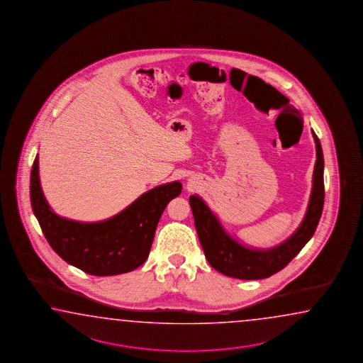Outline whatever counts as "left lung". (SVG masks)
Masks as SVG:
<instances>
[{"instance_id":"8db88e82","label":"left lung","mask_w":363,"mask_h":363,"mask_svg":"<svg viewBox=\"0 0 363 363\" xmlns=\"http://www.w3.org/2000/svg\"><path fill=\"white\" fill-rule=\"evenodd\" d=\"M317 160L313 171L312 193L306 216L296 232L272 249H250L228 235L216 215L199 196H191L194 224L207 262L213 269L228 277L238 279H262L284 269L312 238L323 210V153L318 136L312 131Z\"/></svg>"}]
</instances>
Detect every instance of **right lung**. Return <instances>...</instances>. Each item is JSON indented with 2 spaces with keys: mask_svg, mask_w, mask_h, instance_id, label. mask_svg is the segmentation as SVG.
I'll return each mask as SVG.
<instances>
[{
  "mask_svg": "<svg viewBox=\"0 0 363 363\" xmlns=\"http://www.w3.org/2000/svg\"><path fill=\"white\" fill-rule=\"evenodd\" d=\"M182 183L158 185L107 220L82 223L59 216L43 196L38 156L30 171V203L43 235L67 263L93 276H116L140 267L150 255L164 207Z\"/></svg>",
  "mask_w": 363,
  "mask_h": 363,
  "instance_id": "1",
  "label": "right lung"
}]
</instances>
